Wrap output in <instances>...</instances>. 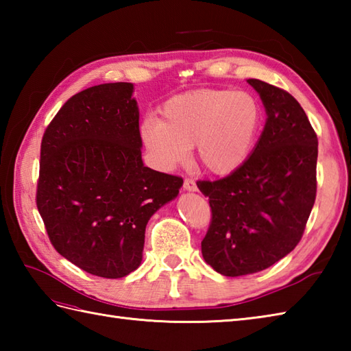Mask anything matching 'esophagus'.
I'll list each match as a JSON object with an SVG mask.
<instances>
[{
  "label": "esophagus",
  "mask_w": 351,
  "mask_h": 351,
  "mask_svg": "<svg viewBox=\"0 0 351 351\" xmlns=\"http://www.w3.org/2000/svg\"><path fill=\"white\" fill-rule=\"evenodd\" d=\"M184 190H187V191H196L197 190V185H196V182L191 180V178H187V180L184 181Z\"/></svg>",
  "instance_id": "obj_1"
}]
</instances>
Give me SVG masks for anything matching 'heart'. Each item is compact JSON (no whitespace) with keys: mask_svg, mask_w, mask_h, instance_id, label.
Returning <instances> with one entry per match:
<instances>
[{"mask_svg":"<svg viewBox=\"0 0 351 351\" xmlns=\"http://www.w3.org/2000/svg\"><path fill=\"white\" fill-rule=\"evenodd\" d=\"M162 119L147 116L140 126L146 151L160 169L170 170L196 158L213 175H230L247 161L255 145L263 110L255 96L228 88L176 95L164 102Z\"/></svg>","mask_w":351,"mask_h":351,"instance_id":"1","label":"heart"}]
</instances>
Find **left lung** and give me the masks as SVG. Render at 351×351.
<instances>
[{
	"label": "left lung",
	"mask_w": 351,
	"mask_h": 351,
	"mask_svg": "<svg viewBox=\"0 0 351 351\" xmlns=\"http://www.w3.org/2000/svg\"><path fill=\"white\" fill-rule=\"evenodd\" d=\"M247 83L267 113L255 149L234 173L197 182L211 206L204 259L230 278L263 271L294 250L317 196L318 138L304 110L283 88Z\"/></svg>",
	"instance_id": "1"
}]
</instances>
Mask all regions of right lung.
<instances>
[{"label": "right lung", "mask_w": 351, "mask_h": 351, "mask_svg": "<svg viewBox=\"0 0 351 351\" xmlns=\"http://www.w3.org/2000/svg\"><path fill=\"white\" fill-rule=\"evenodd\" d=\"M131 83L73 95L40 145L36 204L54 249L99 278L117 279L141 263L145 229L175 199L182 178L141 161L138 107Z\"/></svg>", "instance_id": "add662e5"}]
</instances>
